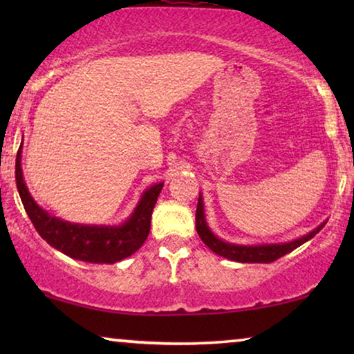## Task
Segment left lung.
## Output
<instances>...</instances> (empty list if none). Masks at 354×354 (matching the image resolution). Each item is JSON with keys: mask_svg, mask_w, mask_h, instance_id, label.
<instances>
[{"mask_svg": "<svg viewBox=\"0 0 354 354\" xmlns=\"http://www.w3.org/2000/svg\"><path fill=\"white\" fill-rule=\"evenodd\" d=\"M324 227H317L316 230H313L311 234L301 236V239L290 241V243L282 245H261V246H241V245H232L225 243L214 236V234L209 230V227L206 225L205 221V211H203V200L201 195L198 198V206H196V232L200 235L207 248L214 251L216 254L222 256V258L236 261V263H274L282 256L292 253L295 248L306 243L308 240H311L314 235L317 234Z\"/></svg>", "mask_w": 354, "mask_h": 354, "instance_id": "1", "label": "left lung"}]
</instances>
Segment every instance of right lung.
<instances>
[{"label": "right lung", "mask_w": 354, "mask_h": 354, "mask_svg": "<svg viewBox=\"0 0 354 354\" xmlns=\"http://www.w3.org/2000/svg\"><path fill=\"white\" fill-rule=\"evenodd\" d=\"M22 148V147H21ZM21 148L16 156V183L21 195L24 209L32 221L35 230L53 248L74 259L95 264H113L120 259L129 258L148 239L151 227L153 207L161 193L162 183L153 185L137 206L132 217L120 227H88L69 224L56 219L41 209L33 201L24 183L21 169Z\"/></svg>", "instance_id": "obj_1"}]
</instances>
